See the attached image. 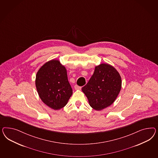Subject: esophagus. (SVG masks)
Segmentation results:
<instances>
[{"instance_id": "34e87169", "label": "esophagus", "mask_w": 158, "mask_h": 158, "mask_svg": "<svg viewBox=\"0 0 158 158\" xmlns=\"http://www.w3.org/2000/svg\"><path fill=\"white\" fill-rule=\"evenodd\" d=\"M74 87H75V89L77 90H79L81 89V86H77V85H75V86H74Z\"/></svg>"}]
</instances>
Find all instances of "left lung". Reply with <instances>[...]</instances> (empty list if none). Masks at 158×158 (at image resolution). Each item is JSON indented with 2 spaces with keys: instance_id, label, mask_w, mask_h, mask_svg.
I'll return each instance as SVG.
<instances>
[{
  "instance_id": "1",
  "label": "left lung",
  "mask_w": 158,
  "mask_h": 158,
  "mask_svg": "<svg viewBox=\"0 0 158 158\" xmlns=\"http://www.w3.org/2000/svg\"><path fill=\"white\" fill-rule=\"evenodd\" d=\"M35 84L40 99L54 110L64 107L72 96L67 69L57 60L48 61L39 69Z\"/></svg>"
}]
</instances>
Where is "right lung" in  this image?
<instances>
[{"label":"right lung","instance_id":"obj_1","mask_svg":"<svg viewBox=\"0 0 158 158\" xmlns=\"http://www.w3.org/2000/svg\"><path fill=\"white\" fill-rule=\"evenodd\" d=\"M121 87L122 80L119 72L109 64H101L96 67L93 75L81 90L91 107L101 110L115 101Z\"/></svg>","mask_w":158,"mask_h":158}]
</instances>
